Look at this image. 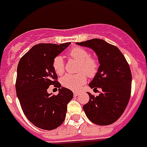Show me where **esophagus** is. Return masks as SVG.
<instances>
[{"mask_svg": "<svg viewBox=\"0 0 147 147\" xmlns=\"http://www.w3.org/2000/svg\"><path fill=\"white\" fill-rule=\"evenodd\" d=\"M74 96H78V94H79V92H74Z\"/></svg>", "mask_w": 147, "mask_h": 147, "instance_id": "1", "label": "esophagus"}]
</instances>
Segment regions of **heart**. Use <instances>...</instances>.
Returning <instances> with one entry per match:
<instances>
[{
	"label": "heart",
	"instance_id": "1",
	"mask_svg": "<svg viewBox=\"0 0 147 147\" xmlns=\"http://www.w3.org/2000/svg\"><path fill=\"white\" fill-rule=\"evenodd\" d=\"M69 56L79 62L78 71L82 73L71 75L67 74L61 78V83L64 87L71 90H78L86 82V76L93 78L96 76L99 70V61L97 58L91 56L87 49L82 47H76L72 48L69 53ZM53 68L57 75L60 76L64 73L65 63L63 58L57 55L53 61ZM84 72V74L82 72Z\"/></svg>",
	"mask_w": 147,
	"mask_h": 147
}]
</instances>
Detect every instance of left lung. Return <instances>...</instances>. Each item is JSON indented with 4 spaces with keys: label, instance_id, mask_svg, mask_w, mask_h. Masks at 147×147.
<instances>
[{
    "label": "left lung",
    "instance_id": "obj_1",
    "mask_svg": "<svg viewBox=\"0 0 147 147\" xmlns=\"http://www.w3.org/2000/svg\"><path fill=\"white\" fill-rule=\"evenodd\" d=\"M96 53L100 66L89 86L102 90L98 96L91 93L83 106L88 118L98 125H109L123 114L130 100L132 75L124 55L117 47L100 39L77 42Z\"/></svg>",
    "mask_w": 147,
    "mask_h": 147
}]
</instances>
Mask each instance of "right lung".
<instances>
[{"mask_svg":"<svg viewBox=\"0 0 147 147\" xmlns=\"http://www.w3.org/2000/svg\"><path fill=\"white\" fill-rule=\"evenodd\" d=\"M70 43L35 45L17 65L15 86L23 112L33 125L42 130H54L63 123L67 105L73 98L71 90L61 88L53 68L54 58ZM50 85L59 88V94L47 92Z\"/></svg>","mask_w":147,"mask_h":147,"instance_id":"obj_1","label":"right lung"}]
</instances>
